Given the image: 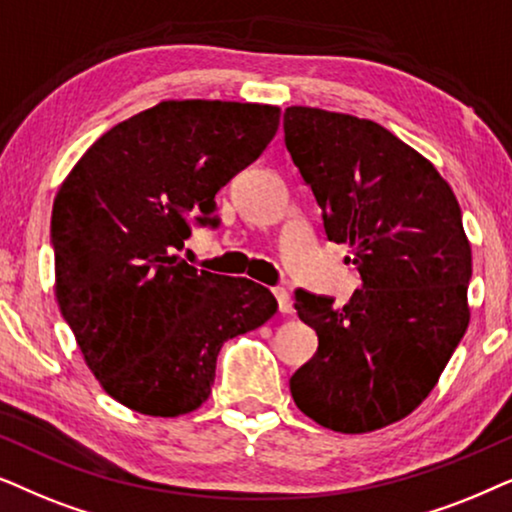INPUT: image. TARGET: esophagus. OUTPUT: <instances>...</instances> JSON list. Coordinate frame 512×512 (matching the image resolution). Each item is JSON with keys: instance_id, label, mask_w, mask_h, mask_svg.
Instances as JSON below:
<instances>
[{"instance_id": "esophagus-1", "label": "esophagus", "mask_w": 512, "mask_h": 512, "mask_svg": "<svg viewBox=\"0 0 512 512\" xmlns=\"http://www.w3.org/2000/svg\"><path fill=\"white\" fill-rule=\"evenodd\" d=\"M271 292H274V297H276V302H278V311H281V313H292L290 292L285 290V288H281V285H278V288H274Z\"/></svg>"}]
</instances>
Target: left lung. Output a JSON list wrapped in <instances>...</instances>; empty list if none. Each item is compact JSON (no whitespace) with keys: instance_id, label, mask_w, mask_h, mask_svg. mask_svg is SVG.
<instances>
[{"instance_id":"obj_1","label":"left lung","mask_w":512,"mask_h":512,"mask_svg":"<svg viewBox=\"0 0 512 512\" xmlns=\"http://www.w3.org/2000/svg\"><path fill=\"white\" fill-rule=\"evenodd\" d=\"M283 131L327 241L351 245L363 281L342 309L295 290L318 351L290 393L320 426L377 431L421 405L468 327L461 208L433 163L374 121L288 107Z\"/></svg>"}]
</instances>
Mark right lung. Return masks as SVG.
Here are the masks:
<instances>
[{"label": "right lung", "instance_id": "obj_1", "mask_svg": "<svg viewBox=\"0 0 512 512\" xmlns=\"http://www.w3.org/2000/svg\"><path fill=\"white\" fill-rule=\"evenodd\" d=\"M281 109L168 100L121 121L81 156L53 201L56 295L86 365L121 405L177 417L206 403L217 353L276 313L248 278L177 257L217 227L215 194L278 131Z\"/></svg>", "mask_w": 512, "mask_h": 512}]
</instances>
